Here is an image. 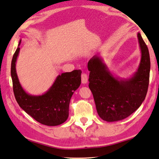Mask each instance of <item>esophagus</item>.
I'll return each mask as SVG.
<instances>
[{
  "mask_svg": "<svg viewBox=\"0 0 159 159\" xmlns=\"http://www.w3.org/2000/svg\"><path fill=\"white\" fill-rule=\"evenodd\" d=\"M82 83L84 84H86L88 82V76L87 75H86V73H82Z\"/></svg>",
  "mask_w": 159,
  "mask_h": 159,
  "instance_id": "obj_1",
  "label": "esophagus"
}]
</instances>
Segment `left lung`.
<instances>
[{
  "mask_svg": "<svg viewBox=\"0 0 159 159\" xmlns=\"http://www.w3.org/2000/svg\"><path fill=\"white\" fill-rule=\"evenodd\" d=\"M141 59L138 70L129 79H119L109 71L102 58L97 55L88 62L89 89L93 95L99 116L107 122L127 118L144 101L148 92L150 58L148 46L138 33Z\"/></svg>",
  "mask_w": 159,
  "mask_h": 159,
  "instance_id": "left-lung-1",
  "label": "left lung"
}]
</instances>
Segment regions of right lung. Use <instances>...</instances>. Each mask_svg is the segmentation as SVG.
<instances>
[{
	"instance_id": "1",
	"label": "right lung",
	"mask_w": 159,
	"mask_h": 159,
	"mask_svg": "<svg viewBox=\"0 0 159 159\" xmlns=\"http://www.w3.org/2000/svg\"><path fill=\"white\" fill-rule=\"evenodd\" d=\"M19 41L11 64V76L15 98L20 107L35 120L47 126H57L66 120L69 113L70 98L81 84L80 70L59 75L50 87L40 95L28 94L20 85L16 70Z\"/></svg>"
}]
</instances>
